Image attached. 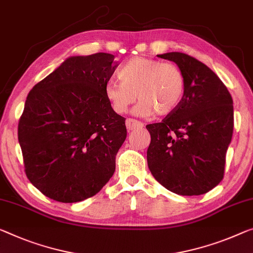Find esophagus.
<instances>
[{
	"label": "esophagus",
	"instance_id": "34e87169",
	"mask_svg": "<svg viewBox=\"0 0 253 253\" xmlns=\"http://www.w3.org/2000/svg\"><path fill=\"white\" fill-rule=\"evenodd\" d=\"M126 129L131 131V130H134V129H140V127L143 126V123L137 121V120L134 119H126Z\"/></svg>",
	"mask_w": 253,
	"mask_h": 253
}]
</instances>
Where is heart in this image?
<instances>
[{
  "instance_id": "obj_1",
  "label": "heart",
  "mask_w": 253,
  "mask_h": 253,
  "mask_svg": "<svg viewBox=\"0 0 253 253\" xmlns=\"http://www.w3.org/2000/svg\"><path fill=\"white\" fill-rule=\"evenodd\" d=\"M120 81H110L105 97L114 112L123 114L138 97L134 114L169 115L177 110L185 94L183 71L174 63L135 56L127 60L118 72Z\"/></svg>"
}]
</instances>
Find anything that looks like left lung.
<instances>
[{"mask_svg": "<svg viewBox=\"0 0 253 253\" xmlns=\"http://www.w3.org/2000/svg\"><path fill=\"white\" fill-rule=\"evenodd\" d=\"M157 56L181 68L186 87L175 112L161 123L146 126L151 137L148 167L169 191L199 196L224 177L234 126L232 96L215 72L188 54L170 52Z\"/></svg>", "mask_w": 253, "mask_h": 253, "instance_id": "8db88e82", "label": "left lung"}]
</instances>
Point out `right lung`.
Instances as JSON below:
<instances>
[{"label": "right lung", "mask_w": 253, "mask_h": 253, "mask_svg": "<svg viewBox=\"0 0 253 253\" xmlns=\"http://www.w3.org/2000/svg\"><path fill=\"white\" fill-rule=\"evenodd\" d=\"M114 57H69L27 96L18 126L25 172L50 199L83 201L115 172L126 127L104 92L116 69Z\"/></svg>", "instance_id": "right-lung-1"}]
</instances>
